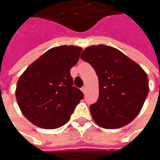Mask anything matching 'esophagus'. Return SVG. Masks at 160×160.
<instances>
[{"instance_id":"1","label":"esophagus","mask_w":160,"mask_h":160,"mask_svg":"<svg viewBox=\"0 0 160 160\" xmlns=\"http://www.w3.org/2000/svg\"><path fill=\"white\" fill-rule=\"evenodd\" d=\"M81 90H82V92H83V93H85V92H86V90H87V88H86V86H83V87L81 88Z\"/></svg>"}]
</instances>
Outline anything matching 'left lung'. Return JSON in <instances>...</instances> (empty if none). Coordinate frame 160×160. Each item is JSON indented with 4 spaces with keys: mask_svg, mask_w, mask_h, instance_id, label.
I'll list each match as a JSON object with an SVG mask.
<instances>
[{
    "mask_svg": "<svg viewBox=\"0 0 160 160\" xmlns=\"http://www.w3.org/2000/svg\"><path fill=\"white\" fill-rule=\"evenodd\" d=\"M81 58L98 76L99 98L90 106L96 124L106 129L129 124L141 111L149 92L143 69L120 51L102 44L86 48Z\"/></svg>",
    "mask_w": 160,
    "mask_h": 160,
    "instance_id": "8db88e82",
    "label": "left lung"
}]
</instances>
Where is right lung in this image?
Wrapping results in <instances>:
<instances>
[{
  "mask_svg": "<svg viewBox=\"0 0 160 160\" xmlns=\"http://www.w3.org/2000/svg\"><path fill=\"white\" fill-rule=\"evenodd\" d=\"M82 48L54 47L30 65L19 77L16 98L23 115L34 126L55 129L68 122L83 98L73 86L70 69Z\"/></svg>",
  "mask_w": 160,
  "mask_h": 160,
  "instance_id": "add662e5",
  "label": "right lung"
}]
</instances>
